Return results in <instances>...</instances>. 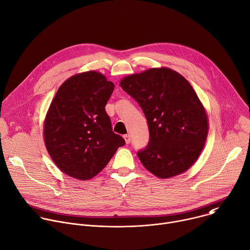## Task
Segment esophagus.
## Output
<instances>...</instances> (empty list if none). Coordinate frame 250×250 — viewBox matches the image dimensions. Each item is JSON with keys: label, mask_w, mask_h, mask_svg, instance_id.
I'll use <instances>...</instances> for the list:
<instances>
[{"label": "esophagus", "mask_w": 250, "mask_h": 250, "mask_svg": "<svg viewBox=\"0 0 250 250\" xmlns=\"http://www.w3.org/2000/svg\"><path fill=\"white\" fill-rule=\"evenodd\" d=\"M124 139H125V144H127V145L131 142V138H130L129 134H125V135H124Z\"/></svg>", "instance_id": "1"}]
</instances>
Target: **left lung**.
Listing matches in <instances>:
<instances>
[{
	"label": "left lung",
	"mask_w": 250,
	"mask_h": 250,
	"mask_svg": "<svg viewBox=\"0 0 250 250\" xmlns=\"http://www.w3.org/2000/svg\"><path fill=\"white\" fill-rule=\"evenodd\" d=\"M121 86L142 107L149 141L138 156L161 178L188 170L207 141L208 125L197 95L178 73L163 67L125 77Z\"/></svg>",
	"instance_id": "8db88e82"
}]
</instances>
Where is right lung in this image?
I'll use <instances>...</instances> for the list:
<instances>
[{"mask_svg": "<svg viewBox=\"0 0 250 250\" xmlns=\"http://www.w3.org/2000/svg\"><path fill=\"white\" fill-rule=\"evenodd\" d=\"M115 84L97 72L66 80L58 89L43 125L47 149L65 174L96 176L125 142L112 131L105 111Z\"/></svg>", "mask_w": 250, "mask_h": 250, "instance_id": "add662e5", "label": "right lung"}]
</instances>
